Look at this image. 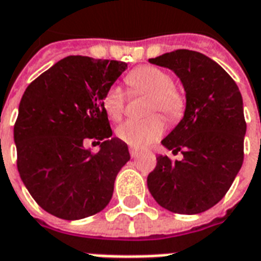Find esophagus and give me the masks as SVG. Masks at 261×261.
Listing matches in <instances>:
<instances>
[{
  "mask_svg": "<svg viewBox=\"0 0 261 261\" xmlns=\"http://www.w3.org/2000/svg\"><path fill=\"white\" fill-rule=\"evenodd\" d=\"M129 153H130V156H132V158H137V156L140 155V151L135 148H129Z\"/></svg>",
  "mask_w": 261,
  "mask_h": 261,
  "instance_id": "esophagus-1",
  "label": "esophagus"
}]
</instances>
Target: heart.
<instances>
[{"instance_id":"heart-1","label":"heart","mask_w":261,"mask_h":261,"mask_svg":"<svg viewBox=\"0 0 261 261\" xmlns=\"http://www.w3.org/2000/svg\"><path fill=\"white\" fill-rule=\"evenodd\" d=\"M126 83L133 94L148 95L147 112H161L167 120L175 121L185 110V96L173 86V79L166 70L158 66L143 65L133 69L126 76ZM124 90L118 86H110L102 99L103 110L113 121H118L124 114ZM165 132V121L158 114H152L145 120H128L117 128L120 140L135 148H144Z\"/></svg>"}]
</instances>
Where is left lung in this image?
Masks as SVG:
<instances>
[{
	"mask_svg": "<svg viewBox=\"0 0 261 261\" xmlns=\"http://www.w3.org/2000/svg\"><path fill=\"white\" fill-rule=\"evenodd\" d=\"M151 64L174 72L187 92L184 118L162 140L182 161L159 155L147 178L161 207L175 214H200L219 203L244 161L242 96L221 65L192 50H175Z\"/></svg>",
	"mask_w": 261,
	"mask_h": 261,
	"instance_id": "8db88e82",
	"label": "left lung"
}]
</instances>
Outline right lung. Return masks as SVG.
I'll use <instances>...</instances> for the list:
<instances>
[{"mask_svg": "<svg viewBox=\"0 0 261 261\" xmlns=\"http://www.w3.org/2000/svg\"><path fill=\"white\" fill-rule=\"evenodd\" d=\"M126 68L122 61L69 56L24 91L13 129L17 170L34 200L54 217L83 219L112 199L130 155L112 137L102 99ZM88 140L101 144L96 154L84 148Z\"/></svg>", "mask_w": 261, "mask_h": 261, "instance_id": "1", "label": "right lung"}]
</instances>
